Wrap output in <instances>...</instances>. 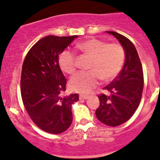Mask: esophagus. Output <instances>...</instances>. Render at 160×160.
Masks as SVG:
<instances>
[{
    "label": "esophagus",
    "instance_id": "1",
    "mask_svg": "<svg viewBox=\"0 0 160 160\" xmlns=\"http://www.w3.org/2000/svg\"><path fill=\"white\" fill-rule=\"evenodd\" d=\"M89 97H90V96L87 95V94H80V99H81V100H87Z\"/></svg>",
    "mask_w": 160,
    "mask_h": 160
}]
</instances>
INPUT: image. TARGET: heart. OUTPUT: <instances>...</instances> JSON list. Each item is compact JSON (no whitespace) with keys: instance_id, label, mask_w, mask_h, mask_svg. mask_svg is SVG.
I'll list each match as a JSON object with an SVG mask.
<instances>
[{"instance_id":"heart-1","label":"heart","mask_w":160,"mask_h":160,"mask_svg":"<svg viewBox=\"0 0 160 160\" xmlns=\"http://www.w3.org/2000/svg\"><path fill=\"white\" fill-rule=\"evenodd\" d=\"M77 48L91 60L88 67L90 70L79 72L70 78L69 85L73 91L89 93L102 79L106 81L112 80L122 70L126 54L120 43H108L91 38L79 43ZM59 64L64 73L73 74L77 70V58L72 52L64 50L59 57Z\"/></svg>"}]
</instances>
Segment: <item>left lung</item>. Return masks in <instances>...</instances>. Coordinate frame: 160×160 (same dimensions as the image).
Returning <instances> with one entry per match:
<instances>
[{"instance_id":"left-lung-1","label":"left lung","mask_w":160,"mask_h":160,"mask_svg":"<svg viewBox=\"0 0 160 160\" xmlns=\"http://www.w3.org/2000/svg\"><path fill=\"white\" fill-rule=\"evenodd\" d=\"M107 33L120 42L125 50L126 59L120 73L103 88L110 92V95H98L100 103L96 110V116L102 123L117 127L129 120L139 107L143 90V72L133 43L117 32Z\"/></svg>"}]
</instances>
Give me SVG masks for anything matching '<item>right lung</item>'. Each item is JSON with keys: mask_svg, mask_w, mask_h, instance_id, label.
<instances>
[{"mask_svg": "<svg viewBox=\"0 0 160 160\" xmlns=\"http://www.w3.org/2000/svg\"><path fill=\"white\" fill-rule=\"evenodd\" d=\"M78 36L50 35L38 40L23 60L21 93L28 115L37 127L47 132L66 131L73 120L71 106L77 93L63 97L67 80L59 65V55Z\"/></svg>", "mask_w": 160, "mask_h": 160, "instance_id": "right-lung-1", "label": "right lung"}]
</instances>
